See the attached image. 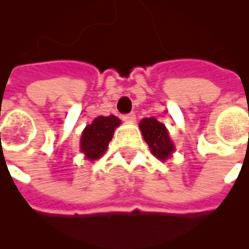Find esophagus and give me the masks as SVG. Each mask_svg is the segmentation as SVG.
<instances>
[{
  "label": "esophagus",
  "mask_w": 249,
  "mask_h": 249,
  "mask_svg": "<svg viewBox=\"0 0 249 249\" xmlns=\"http://www.w3.org/2000/svg\"><path fill=\"white\" fill-rule=\"evenodd\" d=\"M123 120L128 121V123H133V121H136V115L134 112L126 113V115H123Z\"/></svg>",
  "instance_id": "esophagus-1"
}]
</instances>
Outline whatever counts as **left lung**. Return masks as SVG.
Instances as JSON below:
<instances>
[{
	"label": "left lung",
	"instance_id": "obj_1",
	"mask_svg": "<svg viewBox=\"0 0 249 249\" xmlns=\"http://www.w3.org/2000/svg\"><path fill=\"white\" fill-rule=\"evenodd\" d=\"M140 128L152 154L160 160L168 159L174 151V146L170 141L165 125L159 123L155 117H150L141 121Z\"/></svg>",
	"mask_w": 249,
	"mask_h": 249
}]
</instances>
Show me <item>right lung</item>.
<instances>
[{
  "mask_svg": "<svg viewBox=\"0 0 249 249\" xmlns=\"http://www.w3.org/2000/svg\"><path fill=\"white\" fill-rule=\"evenodd\" d=\"M121 124L116 116H99L94 119L83 132L80 147L86 158L90 160L99 159L108 147L109 141L112 140L115 129Z\"/></svg>",
  "mask_w": 249,
  "mask_h": 249,
  "instance_id": "obj_1",
  "label": "right lung"
}]
</instances>
